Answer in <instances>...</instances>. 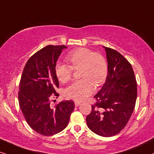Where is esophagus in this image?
Masks as SVG:
<instances>
[{"instance_id": "34e87169", "label": "esophagus", "mask_w": 154, "mask_h": 154, "mask_svg": "<svg viewBox=\"0 0 154 154\" xmlns=\"http://www.w3.org/2000/svg\"><path fill=\"white\" fill-rule=\"evenodd\" d=\"M79 104H80V102H75V106H78Z\"/></svg>"}]
</instances>
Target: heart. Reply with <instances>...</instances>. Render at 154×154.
Returning <instances> with one entry per match:
<instances>
[{"mask_svg": "<svg viewBox=\"0 0 154 154\" xmlns=\"http://www.w3.org/2000/svg\"><path fill=\"white\" fill-rule=\"evenodd\" d=\"M66 60L70 65L57 63L55 65V74L59 80L66 83L70 80L73 69H80L83 77L73 82L66 89V97L81 102L88 97L94 90V83L102 84L107 75L108 67L105 59L98 53H94L88 48H81L69 52Z\"/></svg>", "mask_w": 154, "mask_h": 154, "instance_id": "obj_1", "label": "heart"}]
</instances>
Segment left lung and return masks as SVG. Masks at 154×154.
<instances>
[{"mask_svg":"<svg viewBox=\"0 0 154 154\" xmlns=\"http://www.w3.org/2000/svg\"><path fill=\"white\" fill-rule=\"evenodd\" d=\"M108 75L102 88L94 96L96 103L87 116L89 129L110 137L119 133L129 122L135 107L137 83L129 62L116 50L104 46Z\"/></svg>","mask_w":154,"mask_h":154,"instance_id":"obj_1","label":"left lung"}]
</instances>
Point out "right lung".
<instances>
[{"label":"right lung","instance_id":"obj_1","mask_svg":"<svg viewBox=\"0 0 154 154\" xmlns=\"http://www.w3.org/2000/svg\"><path fill=\"white\" fill-rule=\"evenodd\" d=\"M65 45H48L28 60L19 84L18 102L31 129L43 136H52L65 129L75 109L73 101L60 102L54 108L50 98L59 96V82L55 74L58 57Z\"/></svg>","mask_w":154,"mask_h":154}]
</instances>
